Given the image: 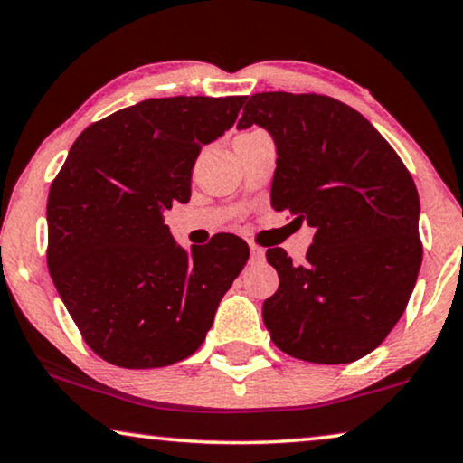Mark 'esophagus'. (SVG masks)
Segmentation results:
<instances>
[{
    "label": "esophagus",
    "instance_id": "esophagus-1",
    "mask_svg": "<svg viewBox=\"0 0 463 463\" xmlns=\"http://www.w3.org/2000/svg\"><path fill=\"white\" fill-rule=\"evenodd\" d=\"M249 251H251V261H263L266 258V249L255 243H249Z\"/></svg>",
    "mask_w": 463,
    "mask_h": 463
}]
</instances>
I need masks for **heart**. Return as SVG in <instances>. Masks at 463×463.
<instances>
[{
  "mask_svg": "<svg viewBox=\"0 0 463 463\" xmlns=\"http://www.w3.org/2000/svg\"><path fill=\"white\" fill-rule=\"evenodd\" d=\"M249 134H251V131H249Z\"/></svg>",
  "mask_w": 463,
  "mask_h": 463,
  "instance_id": "b5f03b06",
  "label": "heart"
}]
</instances>
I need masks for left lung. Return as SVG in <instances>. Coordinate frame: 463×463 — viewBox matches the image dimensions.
I'll list each match as a JSON object with an SVG mask.
<instances>
[{
	"mask_svg": "<svg viewBox=\"0 0 463 463\" xmlns=\"http://www.w3.org/2000/svg\"><path fill=\"white\" fill-rule=\"evenodd\" d=\"M253 123L276 142L271 208L315 229L303 263L268 249L280 286L263 324L300 361L354 363L385 340L414 290L422 243L412 175L361 113L326 94H253L237 128Z\"/></svg>",
	"mask_w": 463,
	"mask_h": 463,
	"instance_id": "1",
	"label": "left lung"
}]
</instances>
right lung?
<instances>
[{
    "instance_id": "right-lung-1",
    "label": "right lung",
    "mask_w": 463,
    "mask_h": 463,
    "mask_svg": "<svg viewBox=\"0 0 463 463\" xmlns=\"http://www.w3.org/2000/svg\"><path fill=\"white\" fill-rule=\"evenodd\" d=\"M247 97L148 99L88 126L47 200V266L84 342L123 369L192 356L249 260L234 234L177 245L163 212L192 195L203 144Z\"/></svg>"
}]
</instances>
